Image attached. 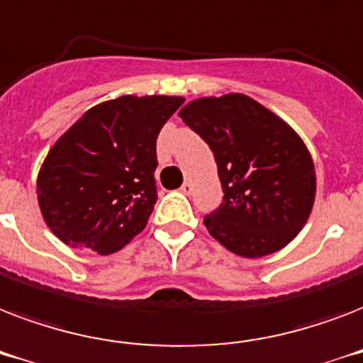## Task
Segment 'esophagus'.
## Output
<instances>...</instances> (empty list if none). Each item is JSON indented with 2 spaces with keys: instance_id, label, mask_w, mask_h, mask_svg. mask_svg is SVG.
<instances>
[{
  "instance_id": "esophagus-1",
  "label": "esophagus",
  "mask_w": 363,
  "mask_h": 363,
  "mask_svg": "<svg viewBox=\"0 0 363 363\" xmlns=\"http://www.w3.org/2000/svg\"><path fill=\"white\" fill-rule=\"evenodd\" d=\"M181 192L186 194V196H190V194L194 192V186H192V184H190V182H184V184H182V186H181Z\"/></svg>"
}]
</instances>
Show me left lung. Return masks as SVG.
Here are the masks:
<instances>
[{
    "instance_id": "8db88e82",
    "label": "left lung",
    "mask_w": 363,
    "mask_h": 363,
    "mask_svg": "<svg viewBox=\"0 0 363 363\" xmlns=\"http://www.w3.org/2000/svg\"><path fill=\"white\" fill-rule=\"evenodd\" d=\"M179 116L215 154L224 199L205 216L211 235L242 258L286 247L316 194L315 164L301 137L245 94L194 99Z\"/></svg>"
}]
</instances>
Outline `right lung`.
Here are the masks:
<instances>
[{
    "mask_svg": "<svg viewBox=\"0 0 363 363\" xmlns=\"http://www.w3.org/2000/svg\"><path fill=\"white\" fill-rule=\"evenodd\" d=\"M179 96H121L88 109L54 143L37 175L50 232L113 254L145 230L156 203V139Z\"/></svg>",
    "mask_w": 363,
    "mask_h": 363,
    "instance_id": "1",
    "label": "right lung"
}]
</instances>
